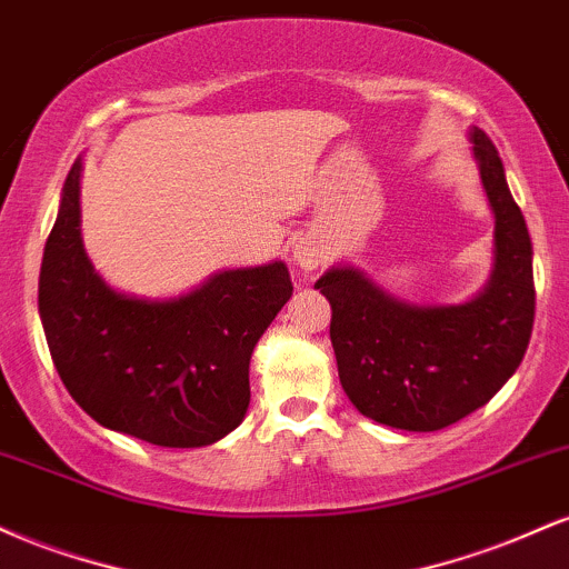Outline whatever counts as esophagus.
Here are the masks:
<instances>
[{
	"label": "esophagus",
	"instance_id": "34e87169",
	"mask_svg": "<svg viewBox=\"0 0 569 569\" xmlns=\"http://www.w3.org/2000/svg\"><path fill=\"white\" fill-rule=\"evenodd\" d=\"M292 258H296V263L303 271H313L319 263H322V252H319V247L309 242V239H300L296 250H292Z\"/></svg>",
	"mask_w": 569,
	"mask_h": 569
}]
</instances>
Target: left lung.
Wrapping results in <instances>:
<instances>
[{
	"instance_id": "obj_1",
	"label": "left lung",
	"mask_w": 569,
	"mask_h": 569,
	"mask_svg": "<svg viewBox=\"0 0 569 569\" xmlns=\"http://www.w3.org/2000/svg\"><path fill=\"white\" fill-rule=\"evenodd\" d=\"M479 176L496 212V269L477 298L416 306L353 266L330 269V340L343 391L359 412L391 429L439 431L490 402L517 372L536 319L532 242L506 183L496 143L471 130Z\"/></svg>"
}]
</instances>
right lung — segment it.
<instances>
[{"label":"right lung","mask_w":569,"mask_h":569,"mask_svg":"<svg viewBox=\"0 0 569 569\" xmlns=\"http://www.w3.org/2000/svg\"><path fill=\"white\" fill-rule=\"evenodd\" d=\"M73 162L44 244L39 317L63 386L92 420L159 447H204L242 423L250 357L292 296L282 260L231 269L172 300L111 290L79 229Z\"/></svg>","instance_id":"obj_1"}]
</instances>
